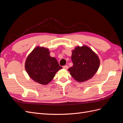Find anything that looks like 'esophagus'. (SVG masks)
<instances>
[{
	"label": "esophagus",
	"instance_id": "obj_1",
	"mask_svg": "<svg viewBox=\"0 0 123 123\" xmlns=\"http://www.w3.org/2000/svg\"><path fill=\"white\" fill-rule=\"evenodd\" d=\"M63 68H64L65 69H68V66L67 65H65V66H63Z\"/></svg>",
	"mask_w": 123,
	"mask_h": 123
}]
</instances>
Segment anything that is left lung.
<instances>
[{
	"mask_svg": "<svg viewBox=\"0 0 123 123\" xmlns=\"http://www.w3.org/2000/svg\"><path fill=\"white\" fill-rule=\"evenodd\" d=\"M71 59L73 66L68 70L76 80L82 82L93 76L99 66V59L87 46L77 47L72 51Z\"/></svg>",
	"mask_w": 123,
	"mask_h": 123,
	"instance_id": "obj_1",
	"label": "left lung"
}]
</instances>
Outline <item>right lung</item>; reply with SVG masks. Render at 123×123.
I'll use <instances>...</instances> for the list:
<instances>
[{"mask_svg": "<svg viewBox=\"0 0 123 123\" xmlns=\"http://www.w3.org/2000/svg\"><path fill=\"white\" fill-rule=\"evenodd\" d=\"M25 68L32 80L42 85H47L62 67L59 66L56 59L50 56L49 50L37 47L26 59Z\"/></svg>", "mask_w": 123, "mask_h": 123, "instance_id": "1", "label": "right lung"}]
</instances>
